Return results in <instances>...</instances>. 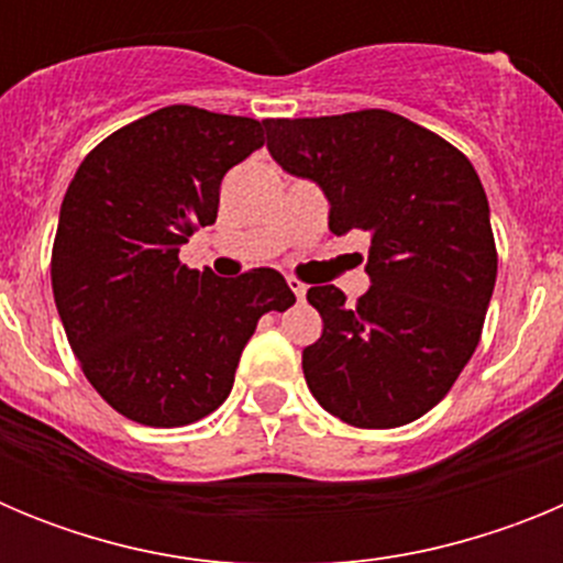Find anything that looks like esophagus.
I'll list each match as a JSON object with an SVG mask.
<instances>
[{
	"label": "esophagus",
	"instance_id": "1",
	"mask_svg": "<svg viewBox=\"0 0 563 563\" xmlns=\"http://www.w3.org/2000/svg\"><path fill=\"white\" fill-rule=\"evenodd\" d=\"M287 285H290V290L296 292L298 301H301V298H305V292H307V285H305V282H298L296 276H287Z\"/></svg>",
	"mask_w": 563,
	"mask_h": 563
}]
</instances>
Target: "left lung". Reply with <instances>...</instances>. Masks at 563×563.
Listing matches in <instances>:
<instances>
[{
	"label": "left lung",
	"instance_id": "left-lung-1",
	"mask_svg": "<svg viewBox=\"0 0 563 563\" xmlns=\"http://www.w3.org/2000/svg\"><path fill=\"white\" fill-rule=\"evenodd\" d=\"M273 161L318 183L330 231L372 236V287L346 305L307 290L324 332L301 355L307 386L355 429H397L449 395L482 338L496 242L479 174L440 134L386 109L265 121Z\"/></svg>",
	"mask_w": 563,
	"mask_h": 563
}]
</instances>
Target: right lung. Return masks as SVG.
<instances>
[{"label": "right lung", "instance_id": "1", "mask_svg": "<svg viewBox=\"0 0 563 563\" xmlns=\"http://www.w3.org/2000/svg\"><path fill=\"white\" fill-rule=\"evenodd\" d=\"M265 146V121L174 103L118 129L84 157L53 242V296L92 389L154 429L225 402L258 318L296 305L285 276L239 278L180 262L217 222L228 168Z\"/></svg>", "mask_w": 563, "mask_h": 563}]
</instances>
